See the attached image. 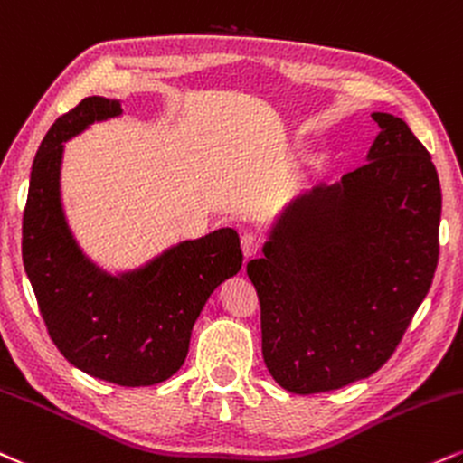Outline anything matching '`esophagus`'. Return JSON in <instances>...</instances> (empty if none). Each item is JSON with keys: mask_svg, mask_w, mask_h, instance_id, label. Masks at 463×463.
Listing matches in <instances>:
<instances>
[{"mask_svg": "<svg viewBox=\"0 0 463 463\" xmlns=\"http://www.w3.org/2000/svg\"><path fill=\"white\" fill-rule=\"evenodd\" d=\"M260 246H263V239H260L259 232H243L241 235V250H243V256L246 259H252V256H256L260 252Z\"/></svg>", "mask_w": 463, "mask_h": 463, "instance_id": "1", "label": "esophagus"}]
</instances>
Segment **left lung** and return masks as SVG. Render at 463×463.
Segmentation results:
<instances>
[{
	"label": "left lung",
	"mask_w": 463,
	"mask_h": 463,
	"mask_svg": "<svg viewBox=\"0 0 463 463\" xmlns=\"http://www.w3.org/2000/svg\"><path fill=\"white\" fill-rule=\"evenodd\" d=\"M373 120L369 161L295 200L248 263L265 364L288 392L336 391L382 369L436 274V165L397 116Z\"/></svg>",
	"instance_id": "8db88e82"
}]
</instances>
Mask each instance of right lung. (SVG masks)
I'll return each mask as SVG.
<instances>
[{
    "instance_id": "obj_1",
    "label": "right lung",
    "mask_w": 463,
    "mask_h": 463,
    "mask_svg": "<svg viewBox=\"0 0 463 463\" xmlns=\"http://www.w3.org/2000/svg\"><path fill=\"white\" fill-rule=\"evenodd\" d=\"M120 111L118 101L88 97L53 122L32 165L21 252L60 354L99 380L153 386L181 369L200 310L243 254L237 231L220 228L120 278L83 259L60 204L62 142Z\"/></svg>"
}]
</instances>
